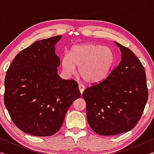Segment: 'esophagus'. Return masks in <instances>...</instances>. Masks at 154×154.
<instances>
[{
	"label": "esophagus",
	"instance_id": "34e87169",
	"mask_svg": "<svg viewBox=\"0 0 154 154\" xmlns=\"http://www.w3.org/2000/svg\"><path fill=\"white\" fill-rule=\"evenodd\" d=\"M85 85H83V84H79V91H80V92H81V94H82L83 93V90H85Z\"/></svg>",
	"mask_w": 154,
	"mask_h": 154
}]
</instances>
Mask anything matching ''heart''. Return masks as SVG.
I'll list each match as a JSON object with an SVG mask.
<instances>
[{"mask_svg":"<svg viewBox=\"0 0 154 154\" xmlns=\"http://www.w3.org/2000/svg\"><path fill=\"white\" fill-rule=\"evenodd\" d=\"M115 61V54L109 47L94 43L80 44L72 47L69 54L62 57L65 71L72 74L75 66L83 80L90 83L102 82L107 77Z\"/></svg>","mask_w":154,"mask_h":154,"instance_id":"b5f03b06","label":"heart"}]
</instances>
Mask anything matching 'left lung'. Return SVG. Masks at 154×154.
<instances>
[{"label":"left lung","instance_id":"left-lung-1","mask_svg":"<svg viewBox=\"0 0 154 154\" xmlns=\"http://www.w3.org/2000/svg\"><path fill=\"white\" fill-rule=\"evenodd\" d=\"M122 52L119 64L105 79L82 94L88 124L96 133L119 134L139 122L148 99L144 66L129 48L116 42Z\"/></svg>","mask_w":154,"mask_h":154}]
</instances>
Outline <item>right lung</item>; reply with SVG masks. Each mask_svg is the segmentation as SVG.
Here are the masks:
<instances>
[{
  "label": "right lung",
  "mask_w": 154,
  "mask_h": 154,
  "mask_svg": "<svg viewBox=\"0 0 154 154\" xmlns=\"http://www.w3.org/2000/svg\"><path fill=\"white\" fill-rule=\"evenodd\" d=\"M61 35L36 41L18 53L7 71L4 103L20 130L33 136L56 134L72 103L81 97L78 83L58 75L55 45Z\"/></svg>",
  "instance_id": "right-lung-1"
}]
</instances>
